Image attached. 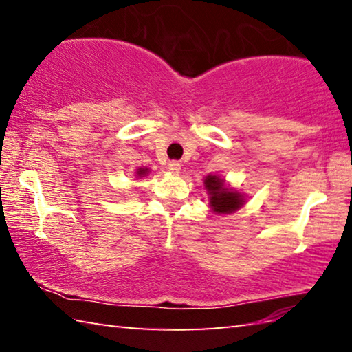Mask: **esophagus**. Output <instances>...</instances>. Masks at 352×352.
Returning <instances> with one entry per match:
<instances>
[{
	"instance_id": "obj_1",
	"label": "esophagus",
	"mask_w": 352,
	"mask_h": 352,
	"mask_svg": "<svg viewBox=\"0 0 352 352\" xmlns=\"http://www.w3.org/2000/svg\"><path fill=\"white\" fill-rule=\"evenodd\" d=\"M168 168H169L170 172H174V174H178V172H180V169H182V164H180V162H177V160H174V162L169 163Z\"/></svg>"
}]
</instances>
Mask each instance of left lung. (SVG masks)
Segmentation results:
<instances>
[{
    "instance_id": "8db88e82",
    "label": "left lung",
    "mask_w": 352,
    "mask_h": 352,
    "mask_svg": "<svg viewBox=\"0 0 352 352\" xmlns=\"http://www.w3.org/2000/svg\"><path fill=\"white\" fill-rule=\"evenodd\" d=\"M205 188L210 192V205L212 211L219 214H228L236 211L237 208L243 205V199L241 194H237L236 190H231L225 188L223 180H220L216 175H208L205 180Z\"/></svg>"
}]
</instances>
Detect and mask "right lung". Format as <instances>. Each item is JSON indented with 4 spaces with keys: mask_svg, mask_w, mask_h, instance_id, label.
Instances as JSON below:
<instances>
[{
    "mask_svg": "<svg viewBox=\"0 0 352 352\" xmlns=\"http://www.w3.org/2000/svg\"><path fill=\"white\" fill-rule=\"evenodd\" d=\"M148 172V169H138V172H136V174H138L140 177H142V175H146Z\"/></svg>",
    "mask_w": 352,
    "mask_h": 352,
    "instance_id": "obj_1",
    "label": "right lung"
}]
</instances>
